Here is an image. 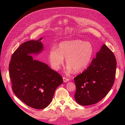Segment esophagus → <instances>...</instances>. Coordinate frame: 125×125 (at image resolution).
<instances>
[{"mask_svg": "<svg viewBox=\"0 0 125 125\" xmlns=\"http://www.w3.org/2000/svg\"><path fill=\"white\" fill-rule=\"evenodd\" d=\"M63 81L64 82H67V81H69V79L66 77H63Z\"/></svg>", "mask_w": 125, "mask_h": 125, "instance_id": "1", "label": "esophagus"}]
</instances>
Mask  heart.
Masks as SVG:
<instances>
[{
    "instance_id": "1",
    "label": "heart",
    "mask_w": 125,
    "mask_h": 125,
    "mask_svg": "<svg viewBox=\"0 0 125 125\" xmlns=\"http://www.w3.org/2000/svg\"><path fill=\"white\" fill-rule=\"evenodd\" d=\"M94 54L92 44L80 40L63 41L58 48L52 47L49 52V59L55 70H58L66 58L68 73H81L91 62Z\"/></svg>"
}]
</instances>
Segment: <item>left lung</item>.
<instances>
[{
	"instance_id": "8db88e82",
	"label": "left lung",
	"mask_w": 125,
	"mask_h": 125,
	"mask_svg": "<svg viewBox=\"0 0 125 125\" xmlns=\"http://www.w3.org/2000/svg\"><path fill=\"white\" fill-rule=\"evenodd\" d=\"M116 65L114 54L104 44L90 65L74 78L75 101L81 105H90L106 96L114 83Z\"/></svg>"
}]
</instances>
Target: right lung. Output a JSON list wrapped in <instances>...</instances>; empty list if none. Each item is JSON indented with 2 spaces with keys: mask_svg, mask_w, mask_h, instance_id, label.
I'll return each mask as SVG.
<instances>
[{
  "mask_svg": "<svg viewBox=\"0 0 125 125\" xmlns=\"http://www.w3.org/2000/svg\"><path fill=\"white\" fill-rule=\"evenodd\" d=\"M42 39L22 44L11 56L9 67L15 95L29 106L39 109L50 105L56 88L63 83L57 72L31 56L43 50Z\"/></svg>",
  "mask_w": 125,
  "mask_h": 125,
  "instance_id": "add662e5",
  "label": "right lung"
}]
</instances>
